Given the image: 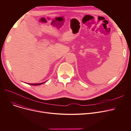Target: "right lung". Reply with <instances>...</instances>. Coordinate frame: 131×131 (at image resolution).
Returning a JSON list of instances; mask_svg holds the SVG:
<instances>
[{"mask_svg":"<svg viewBox=\"0 0 131 131\" xmlns=\"http://www.w3.org/2000/svg\"><path fill=\"white\" fill-rule=\"evenodd\" d=\"M45 82H42V83H28V84L32 85H39L42 84H43L44 83H45Z\"/></svg>","mask_w":131,"mask_h":131,"instance_id":"right-lung-1","label":"right lung"}]
</instances>
